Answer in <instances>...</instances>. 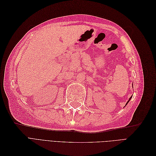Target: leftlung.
<instances>
[{"label": "left lung", "mask_w": 156, "mask_h": 156, "mask_svg": "<svg viewBox=\"0 0 156 156\" xmlns=\"http://www.w3.org/2000/svg\"><path fill=\"white\" fill-rule=\"evenodd\" d=\"M131 98H132V96H131V98H129V100H128V101H127V103H126V105H127V103H128V102H129V101H130V100H131Z\"/></svg>", "instance_id": "left-lung-1"}]
</instances>
